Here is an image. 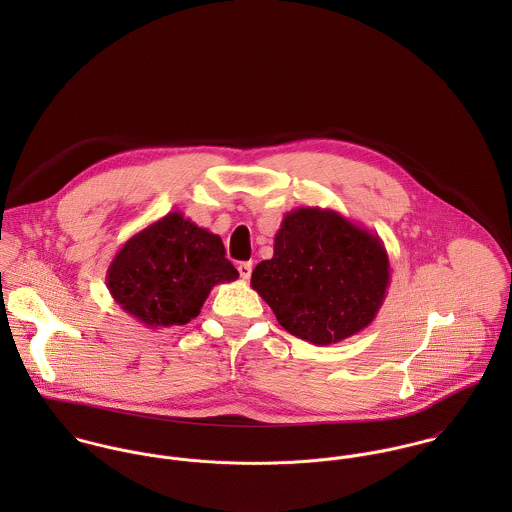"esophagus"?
I'll use <instances>...</instances> for the list:
<instances>
[{
    "mask_svg": "<svg viewBox=\"0 0 512 512\" xmlns=\"http://www.w3.org/2000/svg\"><path fill=\"white\" fill-rule=\"evenodd\" d=\"M238 272H240L242 280H250V276H252V262H240L238 264Z\"/></svg>",
    "mask_w": 512,
    "mask_h": 512,
    "instance_id": "34e87169",
    "label": "esophagus"
}]
</instances>
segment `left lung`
I'll list each match as a JSON object with an SVG mask.
<instances>
[{"mask_svg": "<svg viewBox=\"0 0 512 512\" xmlns=\"http://www.w3.org/2000/svg\"><path fill=\"white\" fill-rule=\"evenodd\" d=\"M278 323L313 345H333L366 329L390 286L378 234L337 211L299 207L276 232L272 260L250 280Z\"/></svg>", "mask_w": 512, "mask_h": 512, "instance_id": "1", "label": "left lung"}]
</instances>
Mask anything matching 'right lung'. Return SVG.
I'll return each mask as SVG.
<instances>
[{
    "label": "right lung",
    "mask_w": 512,
    "mask_h": 512,
    "mask_svg": "<svg viewBox=\"0 0 512 512\" xmlns=\"http://www.w3.org/2000/svg\"><path fill=\"white\" fill-rule=\"evenodd\" d=\"M219 234L169 213L134 234L106 272L114 301L149 329L185 325L217 284L234 282Z\"/></svg>",
    "instance_id": "right-lung-1"
}]
</instances>
